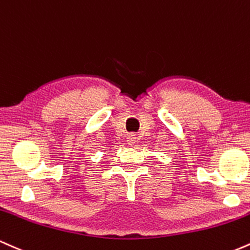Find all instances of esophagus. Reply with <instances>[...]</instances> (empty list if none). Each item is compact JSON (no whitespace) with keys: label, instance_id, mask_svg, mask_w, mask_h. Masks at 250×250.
<instances>
[{"label":"esophagus","instance_id":"esophagus-1","mask_svg":"<svg viewBox=\"0 0 250 250\" xmlns=\"http://www.w3.org/2000/svg\"><path fill=\"white\" fill-rule=\"evenodd\" d=\"M136 142H137V136H136V134H134V133H128L127 134V144L132 146V145Z\"/></svg>","mask_w":250,"mask_h":250}]
</instances>
